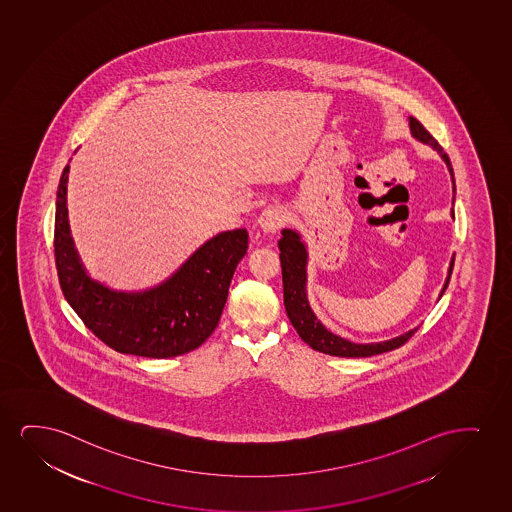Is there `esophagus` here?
I'll return each instance as SVG.
<instances>
[{"instance_id":"1","label":"esophagus","mask_w":512,"mask_h":512,"mask_svg":"<svg viewBox=\"0 0 512 512\" xmlns=\"http://www.w3.org/2000/svg\"><path fill=\"white\" fill-rule=\"evenodd\" d=\"M286 215L279 206H267L264 212L260 213L259 224L264 233H276L285 226Z\"/></svg>"}]
</instances>
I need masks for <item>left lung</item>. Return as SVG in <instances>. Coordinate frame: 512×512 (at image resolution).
Returning <instances> with one entry per match:
<instances>
[{
  "instance_id": "1",
  "label": "left lung",
  "mask_w": 512,
  "mask_h": 512,
  "mask_svg": "<svg viewBox=\"0 0 512 512\" xmlns=\"http://www.w3.org/2000/svg\"><path fill=\"white\" fill-rule=\"evenodd\" d=\"M410 128H412L413 137L424 142L427 146L434 147L438 151L439 156L445 160L448 170L452 173V163L448 154L443 151V147L439 146L438 140L432 137L431 133L425 130L424 125L419 120H415L410 116ZM455 182V180H453ZM455 191V186H453ZM452 217H455L452 212ZM283 238L278 241L279 260H281V274H283V299H285V309L288 318L292 321L293 328L299 333L300 339L314 349V351L325 352L330 356H340V358H368L373 354H382V352L392 351L406 344L412 339L415 330L403 333L396 339L385 340L379 344H354L349 340L342 339L339 335H333L328 332L325 326L319 323L314 312L309 307L306 295V246L302 245L299 234L292 229H283L281 231ZM453 264H455V255H453L450 271H448V279L445 286L441 290V295L445 293L446 286L452 278Z\"/></svg>"
}]
</instances>
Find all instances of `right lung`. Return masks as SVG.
Returning a JSON list of instances; mask_svg holds the SVG:
<instances>
[{
    "label": "right lung",
    "instance_id": "right-lung-1",
    "mask_svg": "<svg viewBox=\"0 0 512 512\" xmlns=\"http://www.w3.org/2000/svg\"><path fill=\"white\" fill-rule=\"evenodd\" d=\"M67 173L57 189L54 253L60 288L88 330L106 346L144 358L194 351L219 325L229 285L248 248L245 229L201 246L166 283L144 293H118L88 278L67 224Z\"/></svg>",
    "mask_w": 512,
    "mask_h": 512
}]
</instances>
